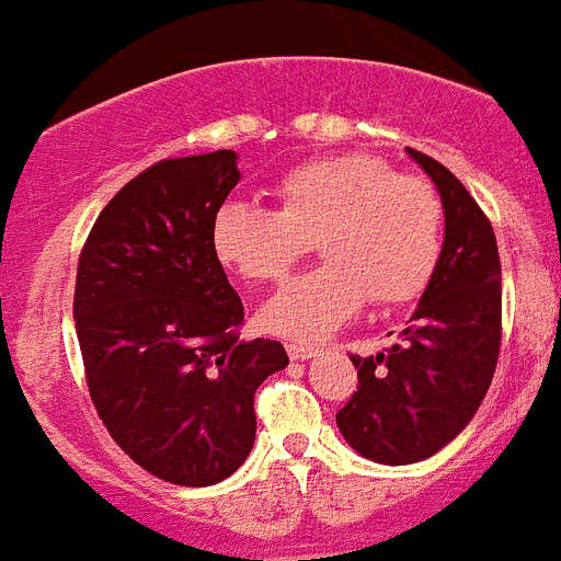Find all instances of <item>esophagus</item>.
Instances as JSON below:
<instances>
[{
    "label": "esophagus",
    "instance_id": "34e87169",
    "mask_svg": "<svg viewBox=\"0 0 561 561\" xmlns=\"http://www.w3.org/2000/svg\"><path fill=\"white\" fill-rule=\"evenodd\" d=\"M286 354L291 356V359H311V356H317V348L314 345H297V342H289L286 345Z\"/></svg>",
    "mask_w": 561,
    "mask_h": 561
}]
</instances>
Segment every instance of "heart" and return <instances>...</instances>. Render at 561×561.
I'll return each instance as SVG.
<instances>
[{
    "mask_svg": "<svg viewBox=\"0 0 561 561\" xmlns=\"http://www.w3.org/2000/svg\"><path fill=\"white\" fill-rule=\"evenodd\" d=\"M444 205L424 176L396 173L374 153L300 162L275 185V210L225 202L210 225L221 266L275 284L309 252L323 264L266 300L261 325L291 340H323L362 306L410 304L440 257Z\"/></svg>",
    "mask_w": 561,
    "mask_h": 561,
    "instance_id": "b5f03b06",
    "label": "heart"
}]
</instances>
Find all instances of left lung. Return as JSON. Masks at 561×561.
<instances>
[{
    "instance_id": "left-lung-1",
    "label": "left lung",
    "mask_w": 561,
    "mask_h": 561,
    "mask_svg": "<svg viewBox=\"0 0 561 561\" xmlns=\"http://www.w3.org/2000/svg\"><path fill=\"white\" fill-rule=\"evenodd\" d=\"M408 153L440 193L444 247L401 340L376 356H351L359 388L336 413L342 438L362 458L390 466L430 458L472 421L503 336L492 221L449 168L415 148Z\"/></svg>"
}]
</instances>
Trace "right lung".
<instances>
[{
  "instance_id": "right-lung-1",
  "label": "right lung",
  "mask_w": 561,
  "mask_h": 561,
  "mask_svg": "<svg viewBox=\"0 0 561 561\" xmlns=\"http://www.w3.org/2000/svg\"><path fill=\"white\" fill-rule=\"evenodd\" d=\"M236 151L153 162L101 210L78 257L76 331L117 447L176 485L230 478L255 440V390L289 365L241 340L244 306L210 244Z\"/></svg>"
}]
</instances>
